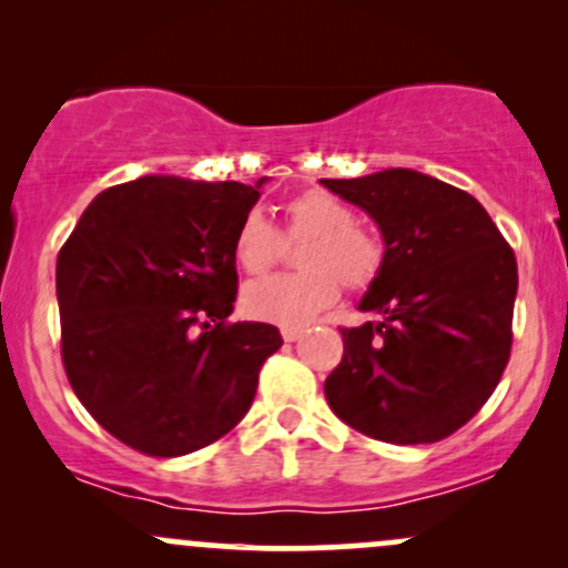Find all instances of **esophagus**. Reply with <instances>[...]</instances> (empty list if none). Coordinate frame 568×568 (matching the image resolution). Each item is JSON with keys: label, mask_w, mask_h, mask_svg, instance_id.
<instances>
[{"label": "esophagus", "mask_w": 568, "mask_h": 568, "mask_svg": "<svg viewBox=\"0 0 568 568\" xmlns=\"http://www.w3.org/2000/svg\"><path fill=\"white\" fill-rule=\"evenodd\" d=\"M304 336V328H283L285 342H298Z\"/></svg>", "instance_id": "1"}]
</instances>
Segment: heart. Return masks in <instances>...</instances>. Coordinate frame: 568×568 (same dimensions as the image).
I'll list each match as a JSON object with an SVG mask.
<instances>
[{"label": "heart", "mask_w": 568, "mask_h": 568, "mask_svg": "<svg viewBox=\"0 0 568 568\" xmlns=\"http://www.w3.org/2000/svg\"><path fill=\"white\" fill-rule=\"evenodd\" d=\"M285 240H306L298 253L304 272L247 285L243 306L256 321L298 328L328 310L342 296V285L355 293L368 291L387 266L382 234L355 221L347 202L325 189H304L285 200L283 232L258 211L247 213L234 232V262L245 275L264 277L285 258Z\"/></svg>", "instance_id": "obj_1"}]
</instances>
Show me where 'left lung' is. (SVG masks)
<instances>
[{
  "label": "left lung",
  "instance_id": "8db88e82",
  "mask_svg": "<svg viewBox=\"0 0 568 568\" xmlns=\"http://www.w3.org/2000/svg\"><path fill=\"white\" fill-rule=\"evenodd\" d=\"M379 224L387 266L361 310L379 323L342 328L328 406L368 438L438 443L484 408L513 347L518 264L473 194L393 168L323 179Z\"/></svg>",
  "mask_w": 568,
  "mask_h": 568
}]
</instances>
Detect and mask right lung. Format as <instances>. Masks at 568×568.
<instances>
[{
    "mask_svg": "<svg viewBox=\"0 0 568 568\" xmlns=\"http://www.w3.org/2000/svg\"><path fill=\"white\" fill-rule=\"evenodd\" d=\"M262 181L143 175L98 194L58 253L69 384L135 452L184 456L224 438L283 347L275 325L230 323L234 232Z\"/></svg>",
    "mask_w": 568,
    "mask_h": 568,
    "instance_id": "right-lung-1",
    "label": "right lung"
}]
</instances>
